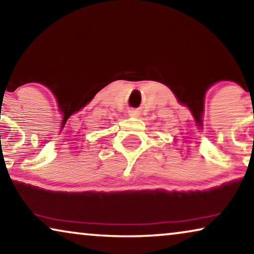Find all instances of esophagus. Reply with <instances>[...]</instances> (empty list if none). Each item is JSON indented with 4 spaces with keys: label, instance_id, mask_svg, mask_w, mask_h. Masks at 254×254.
I'll return each instance as SVG.
<instances>
[{
    "label": "esophagus",
    "instance_id": "34e87169",
    "mask_svg": "<svg viewBox=\"0 0 254 254\" xmlns=\"http://www.w3.org/2000/svg\"><path fill=\"white\" fill-rule=\"evenodd\" d=\"M138 111L137 110H134V109H131V110H129L128 111V116L129 117H131V118H137L138 117Z\"/></svg>",
    "mask_w": 254,
    "mask_h": 254
}]
</instances>
